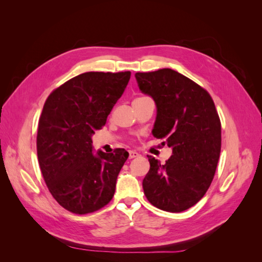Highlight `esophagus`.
Masks as SVG:
<instances>
[{
    "instance_id": "34e87169",
    "label": "esophagus",
    "mask_w": 262,
    "mask_h": 262,
    "mask_svg": "<svg viewBox=\"0 0 262 262\" xmlns=\"http://www.w3.org/2000/svg\"><path fill=\"white\" fill-rule=\"evenodd\" d=\"M139 156H140V154L138 152H136V150H130L129 152V158H136Z\"/></svg>"
}]
</instances>
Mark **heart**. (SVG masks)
Listing matches in <instances>:
<instances>
[{
    "instance_id": "obj_1",
    "label": "heart",
    "mask_w": 262,
    "mask_h": 262,
    "mask_svg": "<svg viewBox=\"0 0 262 262\" xmlns=\"http://www.w3.org/2000/svg\"><path fill=\"white\" fill-rule=\"evenodd\" d=\"M141 98H144V97H140V98H137V99H141ZM137 99H134V100H137Z\"/></svg>"
}]
</instances>
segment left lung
<instances>
[{
    "instance_id": "obj_1",
    "label": "left lung",
    "mask_w": 262,
    "mask_h": 262,
    "mask_svg": "<svg viewBox=\"0 0 262 262\" xmlns=\"http://www.w3.org/2000/svg\"><path fill=\"white\" fill-rule=\"evenodd\" d=\"M136 78L156 102L153 136L172 148L164 164L147 155L144 194L158 209L182 212L202 199L215 173L222 143L219 114L203 87L171 69L138 72Z\"/></svg>"
}]
</instances>
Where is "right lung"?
I'll return each instance as SVG.
<instances>
[{
  "label": "right lung",
  "instance_id": "obj_1",
  "mask_svg": "<svg viewBox=\"0 0 262 262\" xmlns=\"http://www.w3.org/2000/svg\"><path fill=\"white\" fill-rule=\"evenodd\" d=\"M131 72H86L77 75L47 98L39 118L37 155L50 193L75 214L98 211L113 199L117 177L129 153L93 154L92 136L128 85Z\"/></svg>",
  "mask_w": 262,
  "mask_h": 262
}]
</instances>
